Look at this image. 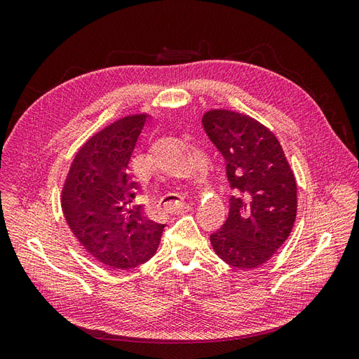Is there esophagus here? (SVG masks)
Segmentation results:
<instances>
[{"instance_id": "34e87169", "label": "esophagus", "mask_w": 359, "mask_h": 359, "mask_svg": "<svg viewBox=\"0 0 359 359\" xmlns=\"http://www.w3.org/2000/svg\"><path fill=\"white\" fill-rule=\"evenodd\" d=\"M165 211L168 214H182L184 211H187V206H186V203H184L182 201H180L177 203H168L165 206Z\"/></svg>"}]
</instances>
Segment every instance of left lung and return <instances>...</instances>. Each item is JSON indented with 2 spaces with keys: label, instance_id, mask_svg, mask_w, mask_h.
Wrapping results in <instances>:
<instances>
[{
  "label": "left lung",
  "instance_id": "1",
  "mask_svg": "<svg viewBox=\"0 0 359 359\" xmlns=\"http://www.w3.org/2000/svg\"><path fill=\"white\" fill-rule=\"evenodd\" d=\"M211 142L226 161L232 189L227 220L211 236L214 252L238 269L273 257L297 217V181L274 133L255 118L226 109L202 116Z\"/></svg>",
  "mask_w": 359,
  "mask_h": 359
}]
</instances>
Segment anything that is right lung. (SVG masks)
<instances>
[{
    "label": "right lung",
    "instance_id": "1",
    "mask_svg": "<svg viewBox=\"0 0 359 359\" xmlns=\"http://www.w3.org/2000/svg\"><path fill=\"white\" fill-rule=\"evenodd\" d=\"M147 115H130L90 137L76 154L61 208L82 247L112 269L145 264L157 252L165 224L148 220L136 203L139 184L130 161Z\"/></svg>",
    "mask_w": 359,
    "mask_h": 359
}]
</instances>
